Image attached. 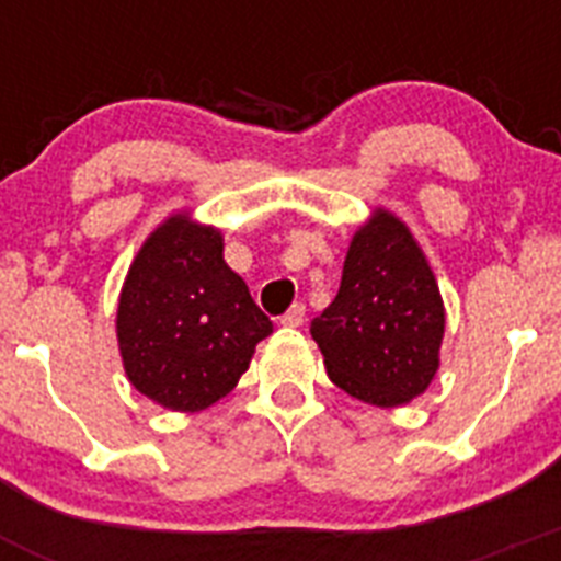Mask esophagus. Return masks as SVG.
Returning <instances> with one entry per match:
<instances>
[{"instance_id":"obj_1","label":"esophagus","mask_w":561,"mask_h":561,"mask_svg":"<svg viewBox=\"0 0 561 561\" xmlns=\"http://www.w3.org/2000/svg\"><path fill=\"white\" fill-rule=\"evenodd\" d=\"M306 320V306L295 304L284 317H280V325H289V329H297V325H304Z\"/></svg>"}]
</instances>
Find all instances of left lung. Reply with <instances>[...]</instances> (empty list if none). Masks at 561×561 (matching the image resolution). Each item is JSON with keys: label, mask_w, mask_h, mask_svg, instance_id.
Masks as SVG:
<instances>
[{"label": "left lung", "mask_w": 561, "mask_h": 561, "mask_svg": "<svg viewBox=\"0 0 561 561\" xmlns=\"http://www.w3.org/2000/svg\"><path fill=\"white\" fill-rule=\"evenodd\" d=\"M336 388L376 408H399L430 388L444 340V300L413 232L376 210L356 230L340 291L311 320Z\"/></svg>", "instance_id": "obj_1"}]
</instances>
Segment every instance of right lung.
I'll return each mask as SVG.
<instances>
[{
    "instance_id": "add662e5",
    "label": "right lung",
    "mask_w": 561,
    "mask_h": 561,
    "mask_svg": "<svg viewBox=\"0 0 561 561\" xmlns=\"http://www.w3.org/2000/svg\"><path fill=\"white\" fill-rule=\"evenodd\" d=\"M221 252L219 230L176 213L146 238L121 291L117 342L128 381L176 413H199L230 393L272 334Z\"/></svg>"
}]
</instances>
